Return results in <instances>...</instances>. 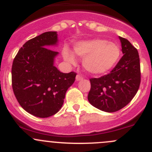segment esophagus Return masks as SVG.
<instances>
[{
	"label": "esophagus",
	"instance_id": "esophagus-1",
	"mask_svg": "<svg viewBox=\"0 0 152 152\" xmlns=\"http://www.w3.org/2000/svg\"><path fill=\"white\" fill-rule=\"evenodd\" d=\"M76 81H81V80H82V79H83V76H82V75H80V74H78L77 76H76Z\"/></svg>",
	"mask_w": 152,
	"mask_h": 152
}]
</instances>
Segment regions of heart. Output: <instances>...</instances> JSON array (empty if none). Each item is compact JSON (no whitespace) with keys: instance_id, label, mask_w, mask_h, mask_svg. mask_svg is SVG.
<instances>
[{"instance_id":"obj_1","label":"heart","mask_w":152,"mask_h":152,"mask_svg":"<svg viewBox=\"0 0 152 152\" xmlns=\"http://www.w3.org/2000/svg\"><path fill=\"white\" fill-rule=\"evenodd\" d=\"M73 48L77 56L84 58L85 68L93 74H101L111 70L118 62L121 54L117 44L102 39L79 42ZM63 56L69 63H75L74 55L67 48L64 49Z\"/></svg>"}]
</instances>
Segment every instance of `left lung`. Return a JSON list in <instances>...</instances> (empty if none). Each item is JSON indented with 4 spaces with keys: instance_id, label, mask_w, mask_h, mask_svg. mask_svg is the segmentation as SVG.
I'll use <instances>...</instances> for the list:
<instances>
[{
    "instance_id": "obj_1",
    "label": "left lung",
    "mask_w": 152,
    "mask_h": 152,
    "mask_svg": "<svg viewBox=\"0 0 152 152\" xmlns=\"http://www.w3.org/2000/svg\"><path fill=\"white\" fill-rule=\"evenodd\" d=\"M124 56L110 73L100 78L90 79L89 102L107 113L124 108L138 90L141 79L137 50L128 39L119 37Z\"/></svg>"
}]
</instances>
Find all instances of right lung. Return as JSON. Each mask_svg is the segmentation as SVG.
<instances>
[{"instance_id":"right-lung-1","label":"right lung","mask_w":152,"mask_h":152,"mask_svg":"<svg viewBox=\"0 0 152 152\" xmlns=\"http://www.w3.org/2000/svg\"><path fill=\"white\" fill-rule=\"evenodd\" d=\"M56 42V31L41 34L20 48L12 63L14 94L26 111L38 118L50 117L60 110L76 79V73H62L53 65L59 53L46 47Z\"/></svg>"}]
</instances>
